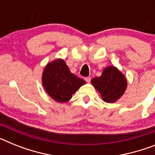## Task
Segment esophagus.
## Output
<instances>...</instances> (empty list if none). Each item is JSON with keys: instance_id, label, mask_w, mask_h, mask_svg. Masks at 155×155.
<instances>
[{"instance_id": "34e87169", "label": "esophagus", "mask_w": 155, "mask_h": 155, "mask_svg": "<svg viewBox=\"0 0 155 155\" xmlns=\"http://www.w3.org/2000/svg\"><path fill=\"white\" fill-rule=\"evenodd\" d=\"M85 81L87 82V83H89L90 81H91V78L90 77H87V78H85Z\"/></svg>"}]
</instances>
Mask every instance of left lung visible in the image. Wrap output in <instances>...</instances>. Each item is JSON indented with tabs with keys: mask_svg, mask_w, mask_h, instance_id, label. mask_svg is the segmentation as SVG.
Listing matches in <instances>:
<instances>
[{
	"mask_svg": "<svg viewBox=\"0 0 155 155\" xmlns=\"http://www.w3.org/2000/svg\"><path fill=\"white\" fill-rule=\"evenodd\" d=\"M91 84L99 91L102 99L109 103L119 99L127 85L124 75L114 67L105 68L101 76L91 80Z\"/></svg>",
	"mask_w": 155,
	"mask_h": 155,
	"instance_id": "obj_1",
	"label": "left lung"
}]
</instances>
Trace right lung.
<instances>
[{"label":"right lung","instance_id":"1","mask_svg":"<svg viewBox=\"0 0 155 155\" xmlns=\"http://www.w3.org/2000/svg\"><path fill=\"white\" fill-rule=\"evenodd\" d=\"M84 84L85 81L71 73L61 59L48 64L42 73V84L45 89L58 102L69 101L72 94Z\"/></svg>","mask_w":155,"mask_h":155}]
</instances>
